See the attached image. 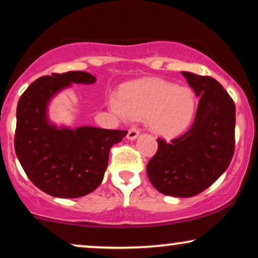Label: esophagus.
Returning a JSON list of instances; mask_svg holds the SVG:
<instances>
[{"instance_id":"1","label":"esophagus","mask_w":258,"mask_h":258,"mask_svg":"<svg viewBox=\"0 0 258 258\" xmlns=\"http://www.w3.org/2000/svg\"><path fill=\"white\" fill-rule=\"evenodd\" d=\"M139 136V131L137 128H135V127H132V128L128 130V133H127V139H130V141H135V139H137Z\"/></svg>"}]
</instances>
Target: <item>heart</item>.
Masks as SVG:
<instances>
[{"label": "heart", "instance_id": "obj_1", "mask_svg": "<svg viewBox=\"0 0 258 258\" xmlns=\"http://www.w3.org/2000/svg\"><path fill=\"white\" fill-rule=\"evenodd\" d=\"M108 103L120 117H145L149 128L164 138L184 133L196 114V99L190 89L159 78L133 83L123 89L122 97L111 95Z\"/></svg>", "mask_w": 258, "mask_h": 258}]
</instances>
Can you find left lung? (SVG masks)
Instances as JSON below:
<instances>
[{
  "mask_svg": "<svg viewBox=\"0 0 258 258\" xmlns=\"http://www.w3.org/2000/svg\"><path fill=\"white\" fill-rule=\"evenodd\" d=\"M200 97L194 123L181 137L166 143L149 161L148 178L161 194L192 197L209 187L231 163L234 153L235 105L212 77L181 72Z\"/></svg>",
  "mask_w": 258,
  "mask_h": 258,
  "instance_id": "1",
  "label": "left lung"
}]
</instances>
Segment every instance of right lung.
Wrapping results in <instances>:
<instances>
[{
	"label": "right lung",
	"instance_id": "1",
	"mask_svg": "<svg viewBox=\"0 0 258 258\" xmlns=\"http://www.w3.org/2000/svg\"><path fill=\"white\" fill-rule=\"evenodd\" d=\"M96 83L92 74L71 71L33 82L17 107L14 147L25 173L37 187L52 197L89 195L103 180L109 150L127 131L94 126L71 128L49 117V105L72 84Z\"/></svg>",
	"mask_w": 258,
	"mask_h": 258
}]
</instances>
